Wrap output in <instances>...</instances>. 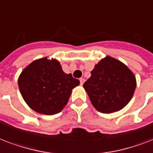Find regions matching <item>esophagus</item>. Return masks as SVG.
<instances>
[{
	"mask_svg": "<svg viewBox=\"0 0 153 153\" xmlns=\"http://www.w3.org/2000/svg\"><path fill=\"white\" fill-rule=\"evenodd\" d=\"M79 81H80V85H81V86H82V85L83 84V82H84L85 80H84V79H82V78H81V79H79Z\"/></svg>",
	"mask_w": 153,
	"mask_h": 153,
	"instance_id": "obj_1",
	"label": "esophagus"
}]
</instances>
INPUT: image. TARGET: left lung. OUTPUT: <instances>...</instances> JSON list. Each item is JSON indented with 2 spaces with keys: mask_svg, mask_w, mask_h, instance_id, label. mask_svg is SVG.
<instances>
[{
  "mask_svg": "<svg viewBox=\"0 0 153 153\" xmlns=\"http://www.w3.org/2000/svg\"><path fill=\"white\" fill-rule=\"evenodd\" d=\"M83 84L94 108L100 112H115L123 109L133 96L136 76L125 64L106 56L91 71Z\"/></svg>",
  "mask_w": 153,
  "mask_h": 153,
  "instance_id": "8db88e82",
  "label": "left lung"
}]
</instances>
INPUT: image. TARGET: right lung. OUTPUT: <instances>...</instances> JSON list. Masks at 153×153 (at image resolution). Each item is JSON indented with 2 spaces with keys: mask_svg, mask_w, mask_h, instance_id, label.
Here are the masks:
<instances>
[{
  "mask_svg": "<svg viewBox=\"0 0 153 153\" xmlns=\"http://www.w3.org/2000/svg\"><path fill=\"white\" fill-rule=\"evenodd\" d=\"M18 87L25 102L32 110L52 115L62 111L79 79L62 71L60 62L47 57L34 60L19 75Z\"/></svg>",
  "mask_w": 153,
  "mask_h": 153,
  "instance_id": "obj_1",
  "label": "right lung"
}]
</instances>
